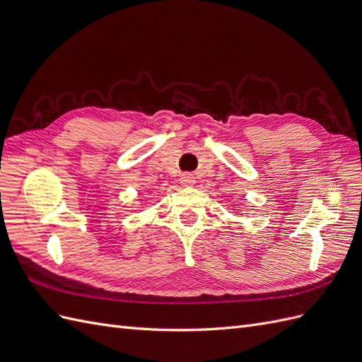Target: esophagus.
<instances>
[{
    "label": "esophagus",
    "mask_w": 362,
    "mask_h": 362,
    "mask_svg": "<svg viewBox=\"0 0 362 362\" xmlns=\"http://www.w3.org/2000/svg\"><path fill=\"white\" fill-rule=\"evenodd\" d=\"M180 181H181L182 185H185V187H190V185H193L196 182V178L193 177L192 173H182Z\"/></svg>",
    "instance_id": "34e87169"
}]
</instances>
